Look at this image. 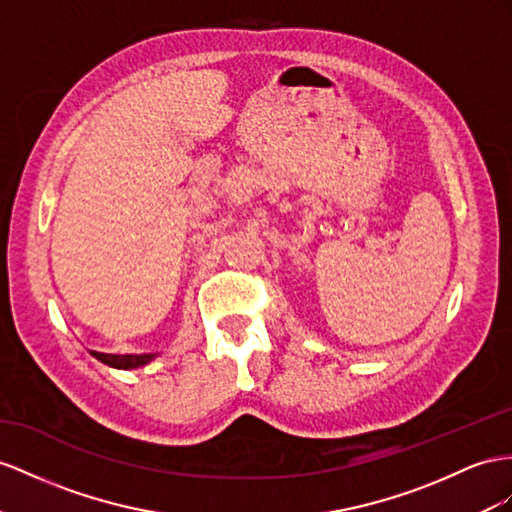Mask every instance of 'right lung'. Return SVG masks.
Here are the masks:
<instances>
[{
	"label": "right lung",
	"mask_w": 512,
	"mask_h": 512,
	"mask_svg": "<svg viewBox=\"0 0 512 512\" xmlns=\"http://www.w3.org/2000/svg\"><path fill=\"white\" fill-rule=\"evenodd\" d=\"M93 357L116 370H136L142 368V365H147L157 355H151V352L149 355H106V352H93Z\"/></svg>",
	"instance_id": "obj_1"
}]
</instances>
